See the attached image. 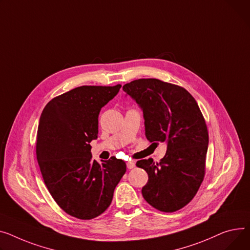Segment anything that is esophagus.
Wrapping results in <instances>:
<instances>
[{
    "instance_id": "esophagus-1",
    "label": "esophagus",
    "mask_w": 250,
    "mask_h": 250,
    "mask_svg": "<svg viewBox=\"0 0 250 250\" xmlns=\"http://www.w3.org/2000/svg\"><path fill=\"white\" fill-rule=\"evenodd\" d=\"M135 166H136V163H135L134 161H127V162H126V167H127V169L135 168Z\"/></svg>"
}]
</instances>
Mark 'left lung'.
<instances>
[{
	"label": "left lung",
	"instance_id": "8db88e82",
	"mask_svg": "<svg viewBox=\"0 0 250 250\" xmlns=\"http://www.w3.org/2000/svg\"><path fill=\"white\" fill-rule=\"evenodd\" d=\"M123 89L143 110L146 138L167 143L160 163L137 162L148 176L143 197L160 211L175 212L192 200L204 179L209 137L203 114L185 88L156 78L134 80Z\"/></svg>",
	"mask_w": 250,
	"mask_h": 250
}]
</instances>
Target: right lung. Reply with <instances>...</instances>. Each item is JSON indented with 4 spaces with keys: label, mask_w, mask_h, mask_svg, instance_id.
<instances>
[{
    "label": "right lung",
    "mask_w": 250,
    "mask_h": 250,
    "mask_svg": "<svg viewBox=\"0 0 250 250\" xmlns=\"http://www.w3.org/2000/svg\"><path fill=\"white\" fill-rule=\"evenodd\" d=\"M121 87H76L51 99L40 116L36 155L45 185L59 207L78 219L104 213L126 171L115 157L93 160L89 145L97 139L102 107Z\"/></svg>",
    "instance_id": "obj_1"
}]
</instances>
